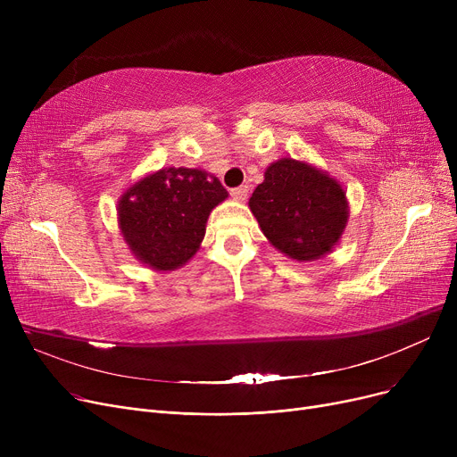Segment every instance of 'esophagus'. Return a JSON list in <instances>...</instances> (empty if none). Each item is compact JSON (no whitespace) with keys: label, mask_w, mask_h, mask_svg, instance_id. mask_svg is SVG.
Instances as JSON below:
<instances>
[{"label":"esophagus","mask_w":457,"mask_h":457,"mask_svg":"<svg viewBox=\"0 0 457 457\" xmlns=\"http://www.w3.org/2000/svg\"><path fill=\"white\" fill-rule=\"evenodd\" d=\"M248 187L246 185H241V187H237V188H233L231 190V196H233V200H237V202H245L246 198H248Z\"/></svg>","instance_id":"esophagus-1"}]
</instances>
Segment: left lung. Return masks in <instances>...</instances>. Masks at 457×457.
<instances>
[{"label":"left lung","mask_w":457,"mask_h":457,"mask_svg":"<svg viewBox=\"0 0 457 457\" xmlns=\"http://www.w3.org/2000/svg\"><path fill=\"white\" fill-rule=\"evenodd\" d=\"M248 207L269 243L300 262L317 261L337 246L350 216L341 181L293 157L267 168Z\"/></svg>","instance_id":"obj_1"}]
</instances>
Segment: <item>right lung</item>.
Returning <instances> with one entry per match:
<instances>
[{
    "label": "right lung",
    "instance_id": "1",
    "mask_svg": "<svg viewBox=\"0 0 457 457\" xmlns=\"http://www.w3.org/2000/svg\"><path fill=\"white\" fill-rule=\"evenodd\" d=\"M226 198L219 178L202 168H161L118 198L120 235L142 265L172 272L196 255L211 211Z\"/></svg>",
    "mask_w": 457,
    "mask_h": 457
}]
</instances>
